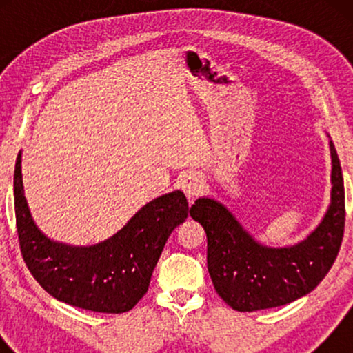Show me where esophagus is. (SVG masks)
<instances>
[{
	"label": "esophagus",
	"instance_id": "34e87169",
	"mask_svg": "<svg viewBox=\"0 0 353 353\" xmlns=\"http://www.w3.org/2000/svg\"><path fill=\"white\" fill-rule=\"evenodd\" d=\"M181 190L185 192L188 199H194L204 190V180H202L201 175L197 173H190L181 180Z\"/></svg>",
	"mask_w": 353,
	"mask_h": 353
}]
</instances>
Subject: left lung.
<instances>
[{
	"label": "left lung",
	"mask_w": 353,
	"mask_h": 353,
	"mask_svg": "<svg viewBox=\"0 0 353 353\" xmlns=\"http://www.w3.org/2000/svg\"><path fill=\"white\" fill-rule=\"evenodd\" d=\"M331 205L301 244L284 249L255 243L223 205L197 199L190 215L207 234V268L219 296L238 312L281 307L313 291L339 254L345 225L344 180L334 144Z\"/></svg>",
	"instance_id": "1"
}]
</instances>
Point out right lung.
<instances>
[{
  "mask_svg": "<svg viewBox=\"0 0 353 353\" xmlns=\"http://www.w3.org/2000/svg\"><path fill=\"white\" fill-rule=\"evenodd\" d=\"M14 207L19 248L38 284L57 301L98 313H123L137 305L168 236L190 214L185 194L173 191L144 205L104 243L91 248L52 243L32 220L23 196L21 156L14 170Z\"/></svg>",
  "mask_w": 353,
  "mask_h": 353,
  "instance_id": "right-lung-1",
  "label": "right lung"
}]
</instances>
